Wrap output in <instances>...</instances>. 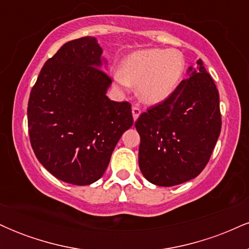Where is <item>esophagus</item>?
Segmentation results:
<instances>
[{
	"instance_id": "1",
	"label": "esophagus",
	"mask_w": 249,
	"mask_h": 249,
	"mask_svg": "<svg viewBox=\"0 0 249 249\" xmlns=\"http://www.w3.org/2000/svg\"><path fill=\"white\" fill-rule=\"evenodd\" d=\"M141 108H139L137 105H134V107H132V116H133V121L136 122L137 119H138V117L141 116Z\"/></svg>"
}]
</instances>
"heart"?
Wrapping results in <instances>:
<instances>
[{"label":"heart","instance_id":"b5f03b06","mask_svg":"<svg viewBox=\"0 0 249 249\" xmlns=\"http://www.w3.org/2000/svg\"><path fill=\"white\" fill-rule=\"evenodd\" d=\"M186 63L176 49H144L124 59L113 76L118 90L137 85V96L145 105H158L173 95L184 76Z\"/></svg>","mask_w":249,"mask_h":249}]
</instances>
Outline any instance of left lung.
Listing matches in <instances>:
<instances>
[{
	"instance_id": "1",
	"label": "left lung",
	"mask_w": 249,
	"mask_h": 249,
	"mask_svg": "<svg viewBox=\"0 0 249 249\" xmlns=\"http://www.w3.org/2000/svg\"><path fill=\"white\" fill-rule=\"evenodd\" d=\"M170 98L134 123L141 136L139 168L154 185L176 186L198 177L221 131L219 92L201 59Z\"/></svg>"
}]
</instances>
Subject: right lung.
Segmentation results:
<instances>
[{"instance_id": "1", "label": "right lung", "mask_w": 249, "mask_h": 249, "mask_svg": "<svg viewBox=\"0 0 249 249\" xmlns=\"http://www.w3.org/2000/svg\"><path fill=\"white\" fill-rule=\"evenodd\" d=\"M102 53L95 37L65 43L43 65L28 103L36 158L57 179L78 186L102 178L133 124L131 105L107 96L111 79Z\"/></svg>"}]
</instances>
